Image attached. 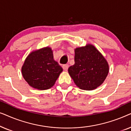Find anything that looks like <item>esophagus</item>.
<instances>
[{"mask_svg": "<svg viewBox=\"0 0 131 131\" xmlns=\"http://www.w3.org/2000/svg\"><path fill=\"white\" fill-rule=\"evenodd\" d=\"M69 67V66L68 65V64H64V65L62 66V68H63V69L64 70H67Z\"/></svg>", "mask_w": 131, "mask_h": 131, "instance_id": "esophagus-1", "label": "esophagus"}]
</instances>
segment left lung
Returning <instances> with one entry per match:
<instances>
[{
    "mask_svg": "<svg viewBox=\"0 0 131 131\" xmlns=\"http://www.w3.org/2000/svg\"><path fill=\"white\" fill-rule=\"evenodd\" d=\"M77 86L91 91L102 85L109 71V66L101 53L91 44L74 49V64L68 69Z\"/></svg>",
    "mask_w": 131,
    "mask_h": 131,
    "instance_id": "obj_1",
    "label": "left lung"
}]
</instances>
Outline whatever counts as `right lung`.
Masks as SVG:
<instances>
[{
  "instance_id": "obj_1",
  "label": "right lung",
  "mask_w": 131,
  "mask_h": 131,
  "mask_svg": "<svg viewBox=\"0 0 131 131\" xmlns=\"http://www.w3.org/2000/svg\"><path fill=\"white\" fill-rule=\"evenodd\" d=\"M62 70L53 59V51L49 46L32 51L21 67L25 80L30 86L39 90L52 87Z\"/></svg>"
}]
</instances>
